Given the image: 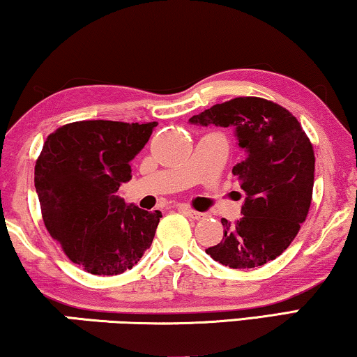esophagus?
Listing matches in <instances>:
<instances>
[{
    "label": "esophagus",
    "instance_id": "obj_1",
    "mask_svg": "<svg viewBox=\"0 0 357 357\" xmlns=\"http://www.w3.org/2000/svg\"><path fill=\"white\" fill-rule=\"evenodd\" d=\"M179 210L185 215V217H189V218H192V220H202V218H205V213L195 212V210L189 208V207H179Z\"/></svg>",
    "mask_w": 357,
    "mask_h": 357
}]
</instances>
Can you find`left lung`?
Wrapping results in <instances>:
<instances>
[{
    "label": "left lung",
    "instance_id": "8db88e82",
    "mask_svg": "<svg viewBox=\"0 0 357 357\" xmlns=\"http://www.w3.org/2000/svg\"><path fill=\"white\" fill-rule=\"evenodd\" d=\"M197 126L233 128L244 160L233 168L245 192L236 223L222 218V243L205 249L229 268H254L291 244L312 200L315 157L298 119L280 105L239 97L189 119Z\"/></svg>",
    "mask_w": 357,
    "mask_h": 357
}]
</instances>
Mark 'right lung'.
Returning <instances> with one entry per match:
<instances>
[{
  "mask_svg": "<svg viewBox=\"0 0 357 357\" xmlns=\"http://www.w3.org/2000/svg\"><path fill=\"white\" fill-rule=\"evenodd\" d=\"M157 124L77 121L45 140L33 179L45 227L89 273L126 272L152 244L162 212L128 205L116 192Z\"/></svg>",
  "mask_w": 357,
  "mask_h": 357,
  "instance_id": "obj_1",
  "label": "right lung"
}]
</instances>
